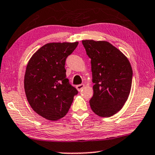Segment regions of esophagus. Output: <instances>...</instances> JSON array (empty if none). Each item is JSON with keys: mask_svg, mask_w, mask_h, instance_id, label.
I'll return each instance as SVG.
<instances>
[{"mask_svg": "<svg viewBox=\"0 0 155 155\" xmlns=\"http://www.w3.org/2000/svg\"><path fill=\"white\" fill-rule=\"evenodd\" d=\"M76 88H77V90L79 91H81L82 88L84 87V84H79V85L76 86Z\"/></svg>", "mask_w": 155, "mask_h": 155, "instance_id": "34e87169", "label": "esophagus"}]
</instances>
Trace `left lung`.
<instances>
[{"instance_id":"8db88e82","label":"left lung","mask_w":155,"mask_h":155,"mask_svg":"<svg viewBox=\"0 0 155 155\" xmlns=\"http://www.w3.org/2000/svg\"><path fill=\"white\" fill-rule=\"evenodd\" d=\"M82 44L91 59L94 85L91 108L99 116H112L123 108L130 92V64L119 49L106 41L83 40Z\"/></svg>"}]
</instances>
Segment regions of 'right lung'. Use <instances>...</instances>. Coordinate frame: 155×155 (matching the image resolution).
<instances>
[{"instance_id": "1", "label": "right lung", "mask_w": 155, "mask_h": 155, "mask_svg": "<svg viewBox=\"0 0 155 155\" xmlns=\"http://www.w3.org/2000/svg\"><path fill=\"white\" fill-rule=\"evenodd\" d=\"M79 42L48 43L36 51L27 65L25 95L34 111L49 120L65 116L78 94L67 79L65 62Z\"/></svg>"}]
</instances>
